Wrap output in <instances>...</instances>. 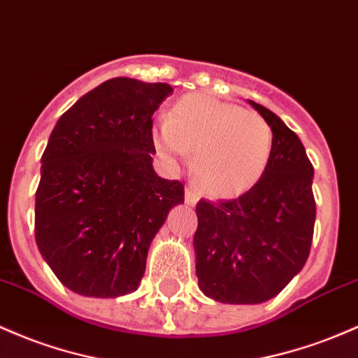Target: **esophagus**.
Here are the masks:
<instances>
[{
    "mask_svg": "<svg viewBox=\"0 0 358 358\" xmlns=\"http://www.w3.org/2000/svg\"><path fill=\"white\" fill-rule=\"evenodd\" d=\"M185 202H187V206H190V207L197 206L199 194H197V190H195L194 187H187L185 188Z\"/></svg>",
    "mask_w": 358,
    "mask_h": 358,
    "instance_id": "1",
    "label": "esophagus"
}]
</instances>
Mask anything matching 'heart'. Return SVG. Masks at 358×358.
Returning a JSON list of instances; mask_svg holds the SVG:
<instances>
[{
	"instance_id": "obj_1",
	"label": "heart",
	"mask_w": 358,
	"mask_h": 358,
	"mask_svg": "<svg viewBox=\"0 0 358 358\" xmlns=\"http://www.w3.org/2000/svg\"><path fill=\"white\" fill-rule=\"evenodd\" d=\"M152 137L170 161L194 152L195 180L207 195L219 199L251 190L265 175L273 151L272 129L260 113L203 93L180 98Z\"/></svg>"
}]
</instances>
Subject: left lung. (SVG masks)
I'll list each match as a JSON object with an SVG mask.
<instances>
[{"instance_id": "1", "label": "left lung", "mask_w": 358, "mask_h": 358, "mask_svg": "<svg viewBox=\"0 0 358 358\" xmlns=\"http://www.w3.org/2000/svg\"><path fill=\"white\" fill-rule=\"evenodd\" d=\"M248 103L273 134L265 175L241 197L202 199L195 207L199 289L226 304H260L277 296L308 260L316 219L314 168L301 139L272 110Z\"/></svg>"}]
</instances>
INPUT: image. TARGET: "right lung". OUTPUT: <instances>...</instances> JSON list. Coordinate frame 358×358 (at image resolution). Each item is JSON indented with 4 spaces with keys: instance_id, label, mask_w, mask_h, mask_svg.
Masks as SVG:
<instances>
[{
    "instance_id": "obj_1",
    "label": "right lung",
    "mask_w": 358,
    "mask_h": 358,
    "mask_svg": "<svg viewBox=\"0 0 358 358\" xmlns=\"http://www.w3.org/2000/svg\"><path fill=\"white\" fill-rule=\"evenodd\" d=\"M166 83L113 78L59 117L42 155L35 241L73 292L119 297L137 290L149 246L173 207L178 180L152 168V113Z\"/></svg>"
}]
</instances>
